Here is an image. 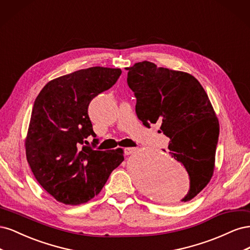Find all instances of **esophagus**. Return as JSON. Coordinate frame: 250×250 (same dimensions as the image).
<instances>
[{
	"label": "esophagus",
	"mask_w": 250,
	"mask_h": 250,
	"mask_svg": "<svg viewBox=\"0 0 250 250\" xmlns=\"http://www.w3.org/2000/svg\"><path fill=\"white\" fill-rule=\"evenodd\" d=\"M137 150V148H133V147H128V148H125L124 149V153H125V155H130V154H132L134 151Z\"/></svg>",
	"instance_id": "1"
}]
</instances>
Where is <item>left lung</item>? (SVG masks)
Returning a JSON list of instances; mask_svg holds the SVG:
<instances>
[{
	"label": "left lung",
	"instance_id": "left-lung-1",
	"mask_svg": "<svg viewBox=\"0 0 250 250\" xmlns=\"http://www.w3.org/2000/svg\"><path fill=\"white\" fill-rule=\"evenodd\" d=\"M127 83L137 98L135 112L144 126L160 123L170 139L172 157L184 165L193 199L213 176L219 122L208 94L191 74L142 62L127 67Z\"/></svg>",
	"mask_w": 250,
	"mask_h": 250
}]
</instances>
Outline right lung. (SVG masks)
Returning <instances> with one entry per match:
<instances>
[{"label": "right lung", "mask_w": 250, "mask_h": 250, "mask_svg": "<svg viewBox=\"0 0 250 250\" xmlns=\"http://www.w3.org/2000/svg\"><path fill=\"white\" fill-rule=\"evenodd\" d=\"M121 73L103 66L79 70L49 81L36 97L26 156L39 184L59 202L78 206L94 198L124 161L121 148L95 150L86 141L96 137L87 112L90 101L115 84Z\"/></svg>", "instance_id": "add662e5"}]
</instances>
